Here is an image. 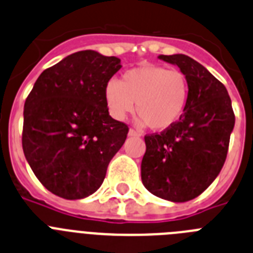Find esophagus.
Masks as SVG:
<instances>
[{"instance_id": "1", "label": "esophagus", "mask_w": 253, "mask_h": 253, "mask_svg": "<svg viewBox=\"0 0 253 253\" xmlns=\"http://www.w3.org/2000/svg\"><path fill=\"white\" fill-rule=\"evenodd\" d=\"M128 136H131V137H140V133L137 132V131H135V129H132V128H129L128 129Z\"/></svg>"}]
</instances>
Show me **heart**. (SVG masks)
Returning <instances> with one entry per match:
<instances>
[{
  "instance_id": "heart-1",
  "label": "heart",
  "mask_w": 253,
  "mask_h": 253,
  "mask_svg": "<svg viewBox=\"0 0 253 253\" xmlns=\"http://www.w3.org/2000/svg\"><path fill=\"white\" fill-rule=\"evenodd\" d=\"M188 93V81L181 71L144 65L125 72L121 81L109 80L104 99L114 120H126L135 111L136 103V111L141 116L140 125L164 131L181 120Z\"/></svg>"
}]
</instances>
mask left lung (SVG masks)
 I'll return each mask as SVG.
<instances>
[{"mask_svg":"<svg viewBox=\"0 0 253 253\" xmlns=\"http://www.w3.org/2000/svg\"><path fill=\"white\" fill-rule=\"evenodd\" d=\"M158 58L178 66L190 93L174 126L145 136L141 181L160 199L186 203L201 195L220 173L236 118L225 86L203 65L186 54Z\"/></svg>","mask_w":253,"mask_h":253,"instance_id":"left-lung-1","label":"left lung"}]
</instances>
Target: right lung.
<instances>
[{"label": "right lung", "mask_w": 253, "mask_h": 253, "mask_svg": "<svg viewBox=\"0 0 253 253\" xmlns=\"http://www.w3.org/2000/svg\"><path fill=\"white\" fill-rule=\"evenodd\" d=\"M117 57L80 50L42 72L24 105L23 150L41 183L79 200L102 186L128 127L109 116L104 87Z\"/></svg>", "instance_id": "add662e5"}]
</instances>
